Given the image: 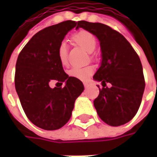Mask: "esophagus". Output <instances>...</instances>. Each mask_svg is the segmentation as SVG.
<instances>
[{
  "label": "esophagus",
  "instance_id": "obj_1",
  "mask_svg": "<svg viewBox=\"0 0 157 157\" xmlns=\"http://www.w3.org/2000/svg\"><path fill=\"white\" fill-rule=\"evenodd\" d=\"M83 84H84V86H85L86 88V87L88 86V82H84Z\"/></svg>",
  "mask_w": 157,
  "mask_h": 157
}]
</instances>
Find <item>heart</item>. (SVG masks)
I'll return each mask as SVG.
<instances>
[{
    "label": "heart",
    "mask_w": 157,
    "mask_h": 157,
    "mask_svg": "<svg viewBox=\"0 0 157 157\" xmlns=\"http://www.w3.org/2000/svg\"><path fill=\"white\" fill-rule=\"evenodd\" d=\"M71 39L76 44L82 47L87 52H92L96 48L97 40L94 35L88 31L82 30L78 33H75L72 35ZM59 60L62 65H66L68 64V48L65 42H61L59 45L57 49ZM90 58L94 59V55L91 54ZM94 71V69L91 65L85 67H73L69 71V75L79 80L85 81L89 78Z\"/></svg>",
    "instance_id": "1"
}]
</instances>
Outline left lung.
Here are the masks:
<instances>
[{
    "label": "left lung",
    "mask_w": 157,
    "mask_h": 157,
    "mask_svg": "<svg viewBox=\"0 0 157 157\" xmlns=\"http://www.w3.org/2000/svg\"><path fill=\"white\" fill-rule=\"evenodd\" d=\"M78 28L97 36L101 45L102 65L93 76L103 86L94 100L97 113L110 126L124 124L138 112L145 90L140 57L128 40L109 26L80 21Z\"/></svg>",
    "instance_id": "obj_1"
}]
</instances>
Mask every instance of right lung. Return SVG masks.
Listing matches in <instances>:
<instances>
[{
  "instance_id": "add662e5",
  "label": "right lung",
  "mask_w": 157,
  "mask_h": 157,
  "mask_svg": "<svg viewBox=\"0 0 157 157\" xmlns=\"http://www.w3.org/2000/svg\"><path fill=\"white\" fill-rule=\"evenodd\" d=\"M78 22L65 21L42 29L23 47L17 60L15 87L30 121L46 130L61 128L69 121L75 99L84 90L82 82L69 76L59 60L57 49L67 33ZM56 80L64 88L51 89Z\"/></svg>"
}]
</instances>
